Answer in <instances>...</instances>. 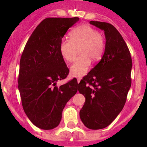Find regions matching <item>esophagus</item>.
Masks as SVG:
<instances>
[{
	"label": "esophagus",
	"instance_id": "obj_1",
	"mask_svg": "<svg viewBox=\"0 0 147 147\" xmlns=\"http://www.w3.org/2000/svg\"><path fill=\"white\" fill-rule=\"evenodd\" d=\"M80 81H81V79H77V83H79V82H80Z\"/></svg>",
	"mask_w": 147,
	"mask_h": 147
}]
</instances>
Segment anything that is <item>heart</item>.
<instances>
[{"instance_id":"1","label":"heart","mask_w":147,"mask_h":147,"mask_svg":"<svg viewBox=\"0 0 147 147\" xmlns=\"http://www.w3.org/2000/svg\"><path fill=\"white\" fill-rule=\"evenodd\" d=\"M70 38L60 42V54L65 61H72L74 45H79L78 52L80 55L70 67V72L75 77H82L88 71L91 59L96 61L102 57L105 48L104 37L90 25H83L70 32Z\"/></svg>"}]
</instances>
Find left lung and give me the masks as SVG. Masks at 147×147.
<instances>
[{
    "label": "left lung",
    "mask_w": 147,
    "mask_h": 147,
    "mask_svg": "<svg viewBox=\"0 0 147 147\" xmlns=\"http://www.w3.org/2000/svg\"><path fill=\"white\" fill-rule=\"evenodd\" d=\"M104 32L106 45L102 59L79 84L86 98L79 112L87 128L102 129L112 123L124 108L131 85L132 59L122 35L113 25L90 21Z\"/></svg>",
    "instance_id": "left-lung-1"
}]
</instances>
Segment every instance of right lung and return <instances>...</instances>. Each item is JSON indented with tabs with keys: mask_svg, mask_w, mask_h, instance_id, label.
<instances>
[{
	"mask_svg": "<svg viewBox=\"0 0 147 147\" xmlns=\"http://www.w3.org/2000/svg\"><path fill=\"white\" fill-rule=\"evenodd\" d=\"M78 17L47 18L34 30L20 60L18 90L25 114L33 124L44 130L59 124L66 103L78 89L76 79L59 87L58 80L69 73L59 44Z\"/></svg>",
	"mask_w": 147,
	"mask_h": 147,
	"instance_id": "add662e5",
	"label": "right lung"
}]
</instances>
